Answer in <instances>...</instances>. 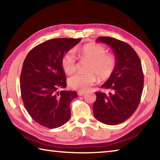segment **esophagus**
I'll return each instance as SVG.
<instances>
[{
    "instance_id": "1",
    "label": "esophagus",
    "mask_w": 160,
    "mask_h": 160,
    "mask_svg": "<svg viewBox=\"0 0 160 160\" xmlns=\"http://www.w3.org/2000/svg\"><path fill=\"white\" fill-rule=\"evenodd\" d=\"M85 94V92H84V91H78V94L79 96H82Z\"/></svg>"
}]
</instances>
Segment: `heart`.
<instances>
[{
    "label": "heart",
    "instance_id": "obj_1",
    "mask_svg": "<svg viewBox=\"0 0 160 160\" xmlns=\"http://www.w3.org/2000/svg\"><path fill=\"white\" fill-rule=\"evenodd\" d=\"M106 48L98 44L90 43L78 50V54L82 59L90 61L87 67V73H76L70 77L68 83L73 90L84 91L96 82L97 75L100 80H107L112 76L116 69L117 61L114 55L106 53ZM61 66L68 75L73 73L76 70V61L73 52L69 51L61 59Z\"/></svg>",
    "mask_w": 160,
    "mask_h": 160
}]
</instances>
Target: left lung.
Masks as SVG:
<instances>
[{
    "label": "left lung",
    "mask_w": 160,
    "mask_h": 160,
    "mask_svg": "<svg viewBox=\"0 0 160 160\" xmlns=\"http://www.w3.org/2000/svg\"><path fill=\"white\" fill-rule=\"evenodd\" d=\"M97 42L110 46L117 61L116 69L101 88L109 93L96 92L93 113L97 120L107 125H117L128 119L137 109L144 85L141 61L131 46L110 37Z\"/></svg>",
    "instance_id": "left-lung-1"
}]
</instances>
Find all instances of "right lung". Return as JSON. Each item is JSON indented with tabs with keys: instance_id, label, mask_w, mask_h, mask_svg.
I'll return each mask as SVG.
<instances>
[{
	"instance_id": "obj_1",
	"label": "right lung",
	"mask_w": 160,
	"mask_h": 160,
	"mask_svg": "<svg viewBox=\"0 0 160 160\" xmlns=\"http://www.w3.org/2000/svg\"><path fill=\"white\" fill-rule=\"evenodd\" d=\"M80 40L49 39L32 48L24 61L20 75L24 106L32 119L46 128H58L70 119V102L78 94L61 91L67 85L61 59Z\"/></svg>"
}]
</instances>
